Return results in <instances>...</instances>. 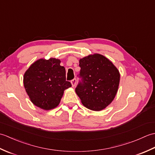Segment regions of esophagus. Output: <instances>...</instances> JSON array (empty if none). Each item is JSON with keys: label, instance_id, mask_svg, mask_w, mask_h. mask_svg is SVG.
Masks as SVG:
<instances>
[{"label": "esophagus", "instance_id": "1", "mask_svg": "<svg viewBox=\"0 0 155 155\" xmlns=\"http://www.w3.org/2000/svg\"><path fill=\"white\" fill-rule=\"evenodd\" d=\"M71 84H72V86L74 87L76 86V84H77V79L76 78H74V79H72L71 81Z\"/></svg>", "mask_w": 155, "mask_h": 155}]
</instances>
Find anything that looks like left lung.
<instances>
[{
	"label": "left lung",
	"mask_w": 155,
	"mask_h": 155,
	"mask_svg": "<svg viewBox=\"0 0 155 155\" xmlns=\"http://www.w3.org/2000/svg\"><path fill=\"white\" fill-rule=\"evenodd\" d=\"M79 66L82 81L75 91L82 104L92 110L104 109L117 93L119 71L109 59L97 53L81 58Z\"/></svg>",
	"instance_id": "1"
}]
</instances>
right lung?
I'll return each mask as SVG.
<instances>
[{
    "instance_id": "add662e5",
    "label": "right lung",
    "mask_w": 155,
    "mask_h": 155,
    "mask_svg": "<svg viewBox=\"0 0 155 155\" xmlns=\"http://www.w3.org/2000/svg\"><path fill=\"white\" fill-rule=\"evenodd\" d=\"M55 58H40L33 62L23 77L25 91L35 106L48 110L57 107L65 89L72 87L66 81V71Z\"/></svg>"
}]
</instances>
